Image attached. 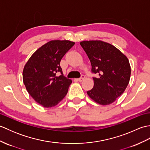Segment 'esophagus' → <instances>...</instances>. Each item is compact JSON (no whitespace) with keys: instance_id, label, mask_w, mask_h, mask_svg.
<instances>
[{"instance_id":"obj_1","label":"esophagus","mask_w":150,"mask_h":150,"mask_svg":"<svg viewBox=\"0 0 150 150\" xmlns=\"http://www.w3.org/2000/svg\"><path fill=\"white\" fill-rule=\"evenodd\" d=\"M84 79H85V76H84V75H81V78H79V79H78L77 80H78L79 82H82V81L84 80Z\"/></svg>"}]
</instances>
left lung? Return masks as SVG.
Returning a JSON list of instances; mask_svg holds the SVG:
<instances>
[{"label":"left lung","mask_w":150,"mask_h":150,"mask_svg":"<svg viewBox=\"0 0 150 150\" xmlns=\"http://www.w3.org/2000/svg\"><path fill=\"white\" fill-rule=\"evenodd\" d=\"M91 65L94 86L87 93L100 105H108L116 100L129 84L131 67L127 57L116 47L102 40H86L80 42Z\"/></svg>","instance_id":"obj_1"}]
</instances>
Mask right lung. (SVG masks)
Instances as JSON below:
<instances>
[{
    "label": "right lung",
    "mask_w": 150,
    "mask_h": 150,
    "mask_svg": "<svg viewBox=\"0 0 150 150\" xmlns=\"http://www.w3.org/2000/svg\"><path fill=\"white\" fill-rule=\"evenodd\" d=\"M75 42L51 40L39 47L28 60L22 72L28 93L44 108L55 106L68 93L72 81L63 75L60 62ZM60 72L62 75L57 76Z\"/></svg>",
    "instance_id": "add662e5"
}]
</instances>
